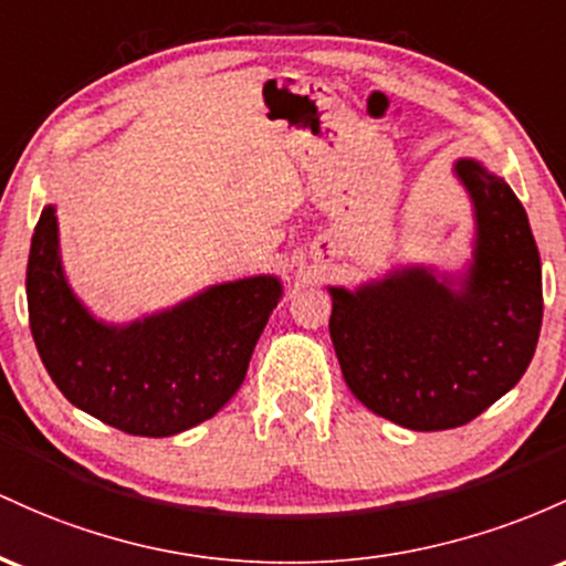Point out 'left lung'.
Wrapping results in <instances>:
<instances>
[{
    "label": "left lung",
    "mask_w": 566,
    "mask_h": 566,
    "mask_svg": "<svg viewBox=\"0 0 566 566\" xmlns=\"http://www.w3.org/2000/svg\"><path fill=\"white\" fill-rule=\"evenodd\" d=\"M475 208L465 275L406 266L358 291H332L328 332L345 382L366 409L409 430L475 420L524 377L543 326V272L513 189L457 160Z\"/></svg>",
    "instance_id": "obj_1"
}]
</instances>
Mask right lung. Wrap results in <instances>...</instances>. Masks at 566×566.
<instances>
[{"label": "right lung", "mask_w": 566, "mask_h": 566, "mask_svg": "<svg viewBox=\"0 0 566 566\" xmlns=\"http://www.w3.org/2000/svg\"><path fill=\"white\" fill-rule=\"evenodd\" d=\"M281 296L277 277H245L128 326H106L63 277L53 206L31 238L29 326L50 379L69 403L130 436H176L211 420L243 385Z\"/></svg>", "instance_id": "1"}]
</instances>
